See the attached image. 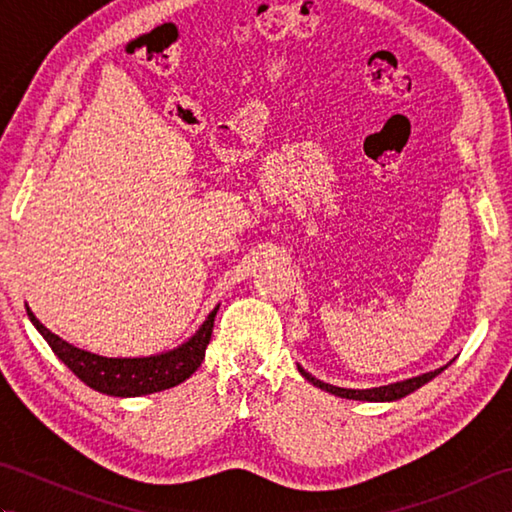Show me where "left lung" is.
Here are the masks:
<instances>
[{
	"mask_svg": "<svg viewBox=\"0 0 512 512\" xmlns=\"http://www.w3.org/2000/svg\"><path fill=\"white\" fill-rule=\"evenodd\" d=\"M442 369H447V365L440 367V369H433V372H427L422 376L416 378H409V380H400V383H391V385H383V387H374V389H343V387H334L323 383V380L314 378L312 374H308L306 369L299 367V372L303 378H308L314 387H321L325 391H330L334 396H341V398H350V400H367V402H389V400H398V398H405L411 391H416L418 387H422L424 383H429L431 378H436Z\"/></svg>",
	"mask_w": 512,
	"mask_h": 512,
	"instance_id": "left-lung-1",
	"label": "left lung"
}]
</instances>
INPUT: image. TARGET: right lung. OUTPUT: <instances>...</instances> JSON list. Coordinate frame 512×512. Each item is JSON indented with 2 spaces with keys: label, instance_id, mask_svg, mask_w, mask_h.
Returning <instances> with one entry per match:
<instances>
[{
  "label": "right lung",
  "instance_id": "right-lung-1",
  "mask_svg": "<svg viewBox=\"0 0 512 512\" xmlns=\"http://www.w3.org/2000/svg\"><path fill=\"white\" fill-rule=\"evenodd\" d=\"M217 308L206 317L202 328L195 332L187 343H182L171 352L145 358H107L79 350V347H74L68 341L59 339L57 334H52L46 325L30 312V308H26V312L32 325H35L39 334L52 347V352L72 369V374L76 378H81L85 385L101 391V394L132 398L176 387L184 383V380L200 367V363L204 361L206 345L211 341Z\"/></svg>",
  "mask_w": 512,
  "mask_h": 512
}]
</instances>
